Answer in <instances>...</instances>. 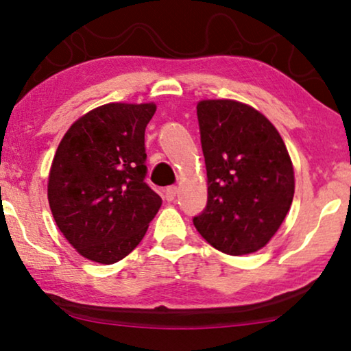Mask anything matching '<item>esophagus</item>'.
<instances>
[{"label":"esophagus","instance_id":"34e87169","mask_svg":"<svg viewBox=\"0 0 351 351\" xmlns=\"http://www.w3.org/2000/svg\"><path fill=\"white\" fill-rule=\"evenodd\" d=\"M177 193H179V189H177V186H167L165 190V198L167 201H172L177 196Z\"/></svg>","mask_w":351,"mask_h":351}]
</instances>
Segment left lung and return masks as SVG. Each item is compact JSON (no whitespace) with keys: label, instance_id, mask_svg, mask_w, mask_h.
I'll return each mask as SVG.
<instances>
[{"label":"left lung","instance_id":"1","mask_svg":"<svg viewBox=\"0 0 351 351\" xmlns=\"http://www.w3.org/2000/svg\"><path fill=\"white\" fill-rule=\"evenodd\" d=\"M208 172V206L193 219L201 237L228 256L270 243L292 204L294 166L278 129L251 105L206 99L196 105Z\"/></svg>","mask_w":351,"mask_h":351}]
</instances>
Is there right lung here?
I'll return each instance as SVG.
<instances>
[{
  "label": "right lung",
  "mask_w": 351,
  "mask_h": 351,
  "mask_svg": "<svg viewBox=\"0 0 351 351\" xmlns=\"http://www.w3.org/2000/svg\"><path fill=\"white\" fill-rule=\"evenodd\" d=\"M156 104L112 102L69 128L47 179L57 227L80 256L112 265L145 237L162 199L145 184V128Z\"/></svg>",
  "instance_id": "add662e5"
}]
</instances>
